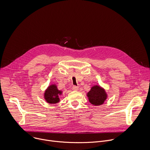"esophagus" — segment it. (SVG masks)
I'll list each match as a JSON object with an SVG mask.
<instances>
[{
    "label": "esophagus",
    "instance_id": "esophagus-1",
    "mask_svg": "<svg viewBox=\"0 0 150 150\" xmlns=\"http://www.w3.org/2000/svg\"><path fill=\"white\" fill-rule=\"evenodd\" d=\"M78 88H79V87L78 86H76V85H74V86H73V87H72V89L74 91H78Z\"/></svg>",
    "mask_w": 150,
    "mask_h": 150
}]
</instances>
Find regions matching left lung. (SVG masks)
<instances>
[{
	"mask_svg": "<svg viewBox=\"0 0 150 150\" xmlns=\"http://www.w3.org/2000/svg\"><path fill=\"white\" fill-rule=\"evenodd\" d=\"M90 103L94 105H100L104 104L108 98L105 90L98 85H94L87 94Z\"/></svg>",
	"mask_w": 150,
	"mask_h": 150,
	"instance_id": "left-lung-1",
	"label": "left lung"
}]
</instances>
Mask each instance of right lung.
Masks as SVG:
<instances>
[{"instance_id": "add662e5", "label": "right lung", "mask_w": 150, "mask_h": 150, "mask_svg": "<svg viewBox=\"0 0 150 150\" xmlns=\"http://www.w3.org/2000/svg\"><path fill=\"white\" fill-rule=\"evenodd\" d=\"M62 93V91L58 90L56 84L52 83L45 90L44 98L49 104H56L60 101L59 96H61Z\"/></svg>"}]
</instances>
